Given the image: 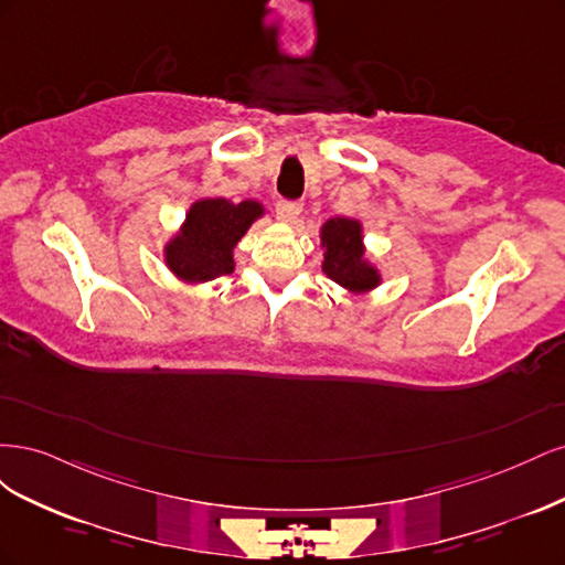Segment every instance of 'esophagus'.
<instances>
[{"label": "esophagus", "mask_w": 565, "mask_h": 565, "mask_svg": "<svg viewBox=\"0 0 565 565\" xmlns=\"http://www.w3.org/2000/svg\"><path fill=\"white\" fill-rule=\"evenodd\" d=\"M276 212H278V218L282 221V224H292V221L301 214V204L299 202H285V200H280Z\"/></svg>", "instance_id": "34e87169"}]
</instances>
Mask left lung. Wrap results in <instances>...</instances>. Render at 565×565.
Here are the masks:
<instances>
[{
	"label": "left lung",
	"instance_id": "obj_1",
	"mask_svg": "<svg viewBox=\"0 0 565 565\" xmlns=\"http://www.w3.org/2000/svg\"><path fill=\"white\" fill-rule=\"evenodd\" d=\"M320 249L322 273L349 295H367L382 285V270L367 256L361 218L332 216L324 221Z\"/></svg>",
	"mask_w": 565,
	"mask_h": 565
}]
</instances>
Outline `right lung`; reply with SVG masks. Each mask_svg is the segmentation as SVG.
I'll return each mask as SVG.
<instances>
[{
  "label": "right lung",
  "mask_w": 565,
  "mask_h": 565,
  "mask_svg": "<svg viewBox=\"0 0 565 565\" xmlns=\"http://www.w3.org/2000/svg\"><path fill=\"white\" fill-rule=\"evenodd\" d=\"M266 216L264 202L200 198L162 245V262L183 285H202L235 270V247Z\"/></svg>",
  "instance_id": "1"
}]
</instances>
